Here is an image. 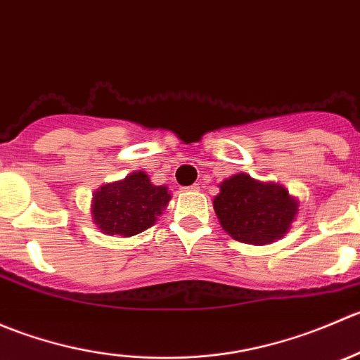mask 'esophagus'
Listing matches in <instances>:
<instances>
[{
  "label": "esophagus",
  "mask_w": 360,
  "mask_h": 360,
  "mask_svg": "<svg viewBox=\"0 0 360 360\" xmlns=\"http://www.w3.org/2000/svg\"><path fill=\"white\" fill-rule=\"evenodd\" d=\"M198 190H200V186H198V184H191V186L184 188V191H198Z\"/></svg>",
  "instance_id": "34e87169"
}]
</instances>
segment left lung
Instances as JSON below:
<instances>
[{
  "label": "left lung",
  "mask_w": 360,
  "mask_h": 360,
  "mask_svg": "<svg viewBox=\"0 0 360 360\" xmlns=\"http://www.w3.org/2000/svg\"><path fill=\"white\" fill-rule=\"evenodd\" d=\"M212 203L223 230L250 245H266L284 237L300 210V200L288 188L245 172L224 179Z\"/></svg>",
  "instance_id": "1"
}]
</instances>
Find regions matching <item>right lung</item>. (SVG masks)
<instances>
[{"label": "right lung", "mask_w": 360, "mask_h": 360, "mask_svg": "<svg viewBox=\"0 0 360 360\" xmlns=\"http://www.w3.org/2000/svg\"><path fill=\"white\" fill-rule=\"evenodd\" d=\"M170 198L169 188L157 186L144 170H137L94 191L90 214L103 233L132 237L157 223Z\"/></svg>", "instance_id": "obj_1"}]
</instances>
